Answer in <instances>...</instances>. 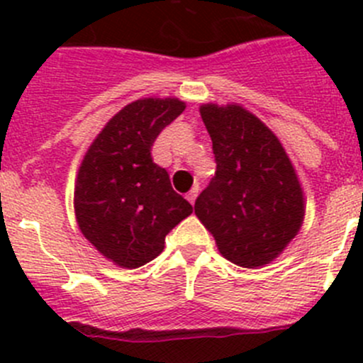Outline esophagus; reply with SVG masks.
I'll return each mask as SVG.
<instances>
[{
    "label": "esophagus",
    "instance_id": "34e87169",
    "mask_svg": "<svg viewBox=\"0 0 363 363\" xmlns=\"http://www.w3.org/2000/svg\"><path fill=\"white\" fill-rule=\"evenodd\" d=\"M196 196H199V186H195V188L191 189V191L188 193V195H186V199L189 200V203H195V200H196Z\"/></svg>",
    "mask_w": 363,
    "mask_h": 363
}]
</instances>
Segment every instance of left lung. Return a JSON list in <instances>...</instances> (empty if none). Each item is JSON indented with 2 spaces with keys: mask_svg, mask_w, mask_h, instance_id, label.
<instances>
[{
  "mask_svg": "<svg viewBox=\"0 0 363 363\" xmlns=\"http://www.w3.org/2000/svg\"><path fill=\"white\" fill-rule=\"evenodd\" d=\"M200 113L212 140L216 175L195 214L219 252L246 269L283 252L303 221V193L276 135L240 105L207 104Z\"/></svg>",
  "mask_w": 363,
  "mask_h": 363,
  "instance_id": "obj_1",
  "label": "left lung"
}]
</instances>
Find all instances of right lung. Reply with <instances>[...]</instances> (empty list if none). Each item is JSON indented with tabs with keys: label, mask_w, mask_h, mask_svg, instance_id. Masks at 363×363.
Returning a JSON list of instances; mask_svg holds the SVG:
<instances>
[{
	"label": "right lung",
	"mask_w": 363,
	"mask_h": 363,
	"mask_svg": "<svg viewBox=\"0 0 363 363\" xmlns=\"http://www.w3.org/2000/svg\"><path fill=\"white\" fill-rule=\"evenodd\" d=\"M184 108L177 98L126 105L98 133L79 168L73 202L80 232L124 269L155 259L168 232L193 212L151 156L161 130Z\"/></svg>",
	"instance_id": "obj_1"
}]
</instances>
